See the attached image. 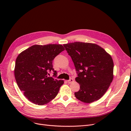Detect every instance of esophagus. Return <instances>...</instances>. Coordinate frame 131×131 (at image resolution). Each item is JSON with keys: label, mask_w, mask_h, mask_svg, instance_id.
Masks as SVG:
<instances>
[{"label": "esophagus", "mask_w": 131, "mask_h": 131, "mask_svg": "<svg viewBox=\"0 0 131 131\" xmlns=\"http://www.w3.org/2000/svg\"><path fill=\"white\" fill-rule=\"evenodd\" d=\"M74 82V80L73 79H71L70 80H68L67 81V82L68 83H70V84H71V83H73V82Z\"/></svg>", "instance_id": "obj_1"}]
</instances>
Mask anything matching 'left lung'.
I'll return each instance as SVG.
<instances>
[{
	"label": "left lung",
	"instance_id": "8db88e82",
	"mask_svg": "<svg viewBox=\"0 0 131 131\" xmlns=\"http://www.w3.org/2000/svg\"><path fill=\"white\" fill-rule=\"evenodd\" d=\"M63 46L78 71L75 80L80 89L75 92V97L85 103L100 99L114 78V63L111 54L95 43L75 42Z\"/></svg>",
	"mask_w": 131,
	"mask_h": 131
}]
</instances>
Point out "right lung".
<instances>
[{
    "label": "right lung",
    "mask_w": 131,
    "mask_h": 131,
    "mask_svg": "<svg viewBox=\"0 0 131 131\" xmlns=\"http://www.w3.org/2000/svg\"><path fill=\"white\" fill-rule=\"evenodd\" d=\"M65 50L61 45H33L20 52L16 59L14 75L16 83L25 97L33 104L43 105L56 97L63 80L48 76L54 57Z\"/></svg>",
    "instance_id": "right-lung-1"
}]
</instances>
